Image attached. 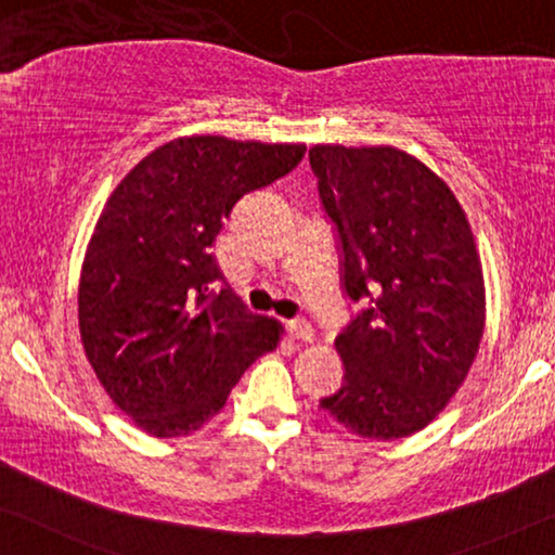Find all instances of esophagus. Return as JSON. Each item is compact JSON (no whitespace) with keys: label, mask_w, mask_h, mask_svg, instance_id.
I'll use <instances>...</instances> for the list:
<instances>
[{"label":"esophagus","mask_w":555,"mask_h":555,"mask_svg":"<svg viewBox=\"0 0 555 555\" xmlns=\"http://www.w3.org/2000/svg\"><path fill=\"white\" fill-rule=\"evenodd\" d=\"M288 334H292V339H299V341H311L314 339V330H311V324L307 319H292V322L286 324Z\"/></svg>","instance_id":"obj_1"}]
</instances>
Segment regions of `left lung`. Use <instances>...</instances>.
<instances>
[{"instance_id":"1","label":"left lung","mask_w":555,"mask_h":555,"mask_svg":"<svg viewBox=\"0 0 555 555\" xmlns=\"http://www.w3.org/2000/svg\"><path fill=\"white\" fill-rule=\"evenodd\" d=\"M309 163L345 292L364 304L334 339L345 382L319 404L359 437H410L448 408L486 330L473 229L448 183L392 145H314Z\"/></svg>"}]
</instances>
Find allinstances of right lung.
<instances>
[{
    "mask_svg": "<svg viewBox=\"0 0 555 555\" xmlns=\"http://www.w3.org/2000/svg\"><path fill=\"white\" fill-rule=\"evenodd\" d=\"M307 145L185 135L111 193L85 251L77 319L111 400L153 437L201 430L281 339L223 279L210 246L236 203L299 166Z\"/></svg>",
    "mask_w": 555,
    "mask_h": 555,
    "instance_id": "obj_1",
    "label": "right lung"
}]
</instances>
